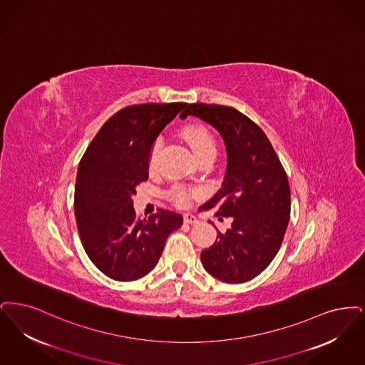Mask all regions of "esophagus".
<instances>
[{
    "label": "esophagus",
    "mask_w": 365,
    "mask_h": 365,
    "mask_svg": "<svg viewBox=\"0 0 365 365\" xmlns=\"http://www.w3.org/2000/svg\"><path fill=\"white\" fill-rule=\"evenodd\" d=\"M184 222L190 223V225H196L199 221H197V218H196L195 215L187 212V214H184Z\"/></svg>",
    "instance_id": "obj_1"
}]
</instances>
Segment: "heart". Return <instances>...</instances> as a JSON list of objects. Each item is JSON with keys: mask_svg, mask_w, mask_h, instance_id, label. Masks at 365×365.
<instances>
[{"mask_svg": "<svg viewBox=\"0 0 365 365\" xmlns=\"http://www.w3.org/2000/svg\"><path fill=\"white\" fill-rule=\"evenodd\" d=\"M182 138L185 139V142L188 143L193 155L196 157L199 162L215 157L217 144H215L212 135L210 133V130L207 128L202 127V125H188V127L182 129ZM160 147H162V139L158 138L153 144L151 151H150L148 163H150L151 169L157 163ZM170 196L175 200V205L185 206L190 202V192L184 187H175L170 192Z\"/></svg>", "mask_w": 365, "mask_h": 365, "instance_id": "obj_1", "label": "heart"}]
</instances>
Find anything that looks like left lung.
Returning <instances> with one entry per match:
<instances>
[{"label": "left lung", "mask_w": 365, "mask_h": 365, "mask_svg": "<svg viewBox=\"0 0 365 365\" xmlns=\"http://www.w3.org/2000/svg\"><path fill=\"white\" fill-rule=\"evenodd\" d=\"M190 114L218 129L227 154L222 188L199 210H217L221 221L233 218L232 227L218 230L215 242L202 251V263L222 282L251 281L269 266L285 236L290 217L285 169L262 128L237 109L190 103L180 117Z\"/></svg>", "instance_id": "obj_1"}]
</instances>
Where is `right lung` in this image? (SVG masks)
I'll return each instance as SVG.
<instances>
[{
	"label": "right lung",
	"mask_w": 365,
	"mask_h": 365,
	"mask_svg": "<svg viewBox=\"0 0 365 365\" xmlns=\"http://www.w3.org/2000/svg\"><path fill=\"white\" fill-rule=\"evenodd\" d=\"M187 103H142L121 110L102 125L80 159L75 217L86 254L111 279L129 282L158 263L165 242L182 215L158 208L138 218L132 196L148 178L153 143Z\"/></svg>",
	"instance_id": "right-lung-1"
}]
</instances>
